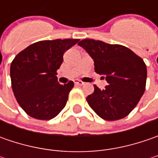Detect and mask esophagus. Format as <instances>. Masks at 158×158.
Here are the masks:
<instances>
[{
    "label": "esophagus",
    "mask_w": 158,
    "mask_h": 158,
    "mask_svg": "<svg viewBox=\"0 0 158 158\" xmlns=\"http://www.w3.org/2000/svg\"><path fill=\"white\" fill-rule=\"evenodd\" d=\"M75 83L77 84V85H83L84 84V82L80 81V80H75Z\"/></svg>",
    "instance_id": "34e87169"
}]
</instances>
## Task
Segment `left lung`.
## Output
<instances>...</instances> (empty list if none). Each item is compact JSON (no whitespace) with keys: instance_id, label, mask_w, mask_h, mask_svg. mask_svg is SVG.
I'll return each instance as SVG.
<instances>
[{"instance_id":"obj_1","label":"left lung","mask_w":158,"mask_h":158,"mask_svg":"<svg viewBox=\"0 0 158 158\" xmlns=\"http://www.w3.org/2000/svg\"><path fill=\"white\" fill-rule=\"evenodd\" d=\"M78 45L94 60L95 72L107 85L86 98L89 106L100 118L117 120L128 115L145 91L147 68L143 60L127 47L94 40H81Z\"/></svg>"}]
</instances>
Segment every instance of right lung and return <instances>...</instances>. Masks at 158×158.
Masks as SVG:
<instances>
[{"label": "right lung", "mask_w": 158, "mask_h": 158, "mask_svg": "<svg viewBox=\"0 0 158 158\" xmlns=\"http://www.w3.org/2000/svg\"><path fill=\"white\" fill-rule=\"evenodd\" d=\"M79 40H43L20 52L10 66L15 98L23 111L37 119H51L63 109L74 82H58L57 70L65 51Z\"/></svg>", "instance_id": "add662e5"}]
</instances>
